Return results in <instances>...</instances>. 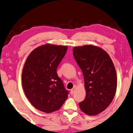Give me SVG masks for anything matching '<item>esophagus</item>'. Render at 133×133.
Segmentation results:
<instances>
[{
  "label": "esophagus",
  "instance_id": "esophagus-1",
  "mask_svg": "<svg viewBox=\"0 0 133 133\" xmlns=\"http://www.w3.org/2000/svg\"><path fill=\"white\" fill-rule=\"evenodd\" d=\"M75 90V87H74L73 89H72L71 90V95H73L74 93Z\"/></svg>",
  "mask_w": 133,
  "mask_h": 133
}]
</instances>
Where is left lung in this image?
Here are the masks:
<instances>
[{
	"mask_svg": "<svg viewBox=\"0 0 133 133\" xmlns=\"http://www.w3.org/2000/svg\"><path fill=\"white\" fill-rule=\"evenodd\" d=\"M73 55L82 71L86 96L79 103L84 113L97 115L115 96L117 78L113 62L107 52L93 45L74 47Z\"/></svg>",
	"mask_w": 133,
	"mask_h": 133,
	"instance_id": "obj_1",
	"label": "left lung"
}]
</instances>
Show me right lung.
<instances>
[{"label":"right lung","mask_w":133,"mask_h":133,"mask_svg":"<svg viewBox=\"0 0 133 133\" xmlns=\"http://www.w3.org/2000/svg\"><path fill=\"white\" fill-rule=\"evenodd\" d=\"M68 47L46 44L28 56L22 73V84L26 97L37 109L45 113L58 111L68 98L56 69Z\"/></svg>","instance_id":"obj_1"}]
</instances>
